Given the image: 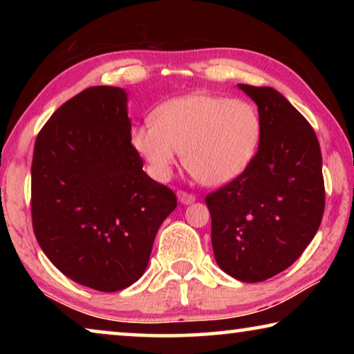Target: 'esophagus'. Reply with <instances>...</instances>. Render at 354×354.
<instances>
[{
	"mask_svg": "<svg viewBox=\"0 0 354 354\" xmlns=\"http://www.w3.org/2000/svg\"><path fill=\"white\" fill-rule=\"evenodd\" d=\"M178 198H179V201L183 203V205H190V203H194L196 200L195 195L187 194V192H184V190L178 192Z\"/></svg>",
	"mask_w": 354,
	"mask_h": 354,
	"instance_id": "esophagus-1",
	"label": "esophagus"
}]
</instances>
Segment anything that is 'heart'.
<instances>
[{
	"instance_id": "b5f03b06",
	"label": "heart",
	"mask_w": 354,
	"mask_h": 354,
	"mask_svg": "<svg viewBox=\"0 0 354 354\" xmlns=\"http://www.w3.org/2000/svg\"><path fill=\"white\" fill-rule=\"evenodd\" d=\"M153 118L131 131V145L160 181L183 153L200 183L223 185L243 175L259 149L262 118L247 100L192 93L159 106Z\"/></svg>"
}]
</instances>
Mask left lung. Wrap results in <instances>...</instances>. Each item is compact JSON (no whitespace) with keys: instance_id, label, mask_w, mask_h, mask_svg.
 Segmentation results:
<instances>
[{"instance_id":"1","label":"left lung","mask_w":354,"mask_h":354,"mask_svg":"<svg viewBox=\"0 0 354 354\" xmlns=\"http://www.w3.org/2000/svg\"><path fill=\"white\" fill-rule=\"evenodd\" d=\"M257 104L262 137L248 170L206 196L221 270L259 283L286 270L313 241L325 211L322 153L313 127L272 87L239 84Z\"/></svg>"}]
</instances>
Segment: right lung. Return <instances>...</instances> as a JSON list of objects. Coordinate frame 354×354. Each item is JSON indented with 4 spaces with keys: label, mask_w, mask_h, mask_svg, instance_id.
I'll use <instances>...</instances> for the list:
<instances>
[{
    "label": "right lung",
    "mask_w": 354,
    "mask_h": 354,
    "mask_svg": "<svg viewBox=\"0 0 354 354\" xmlns=\"http://www.w3.org/2000/svg\"><path fill=\"white\" fill-rule=\"evenodd\" d=\"M127 92L88 87L53 113L35 139L31 214L48 259L75 283L117 292L148 266L176 195L143 171L131 145Z\"/></svg>",
    "instance_id": "1"
}]
</instances>
